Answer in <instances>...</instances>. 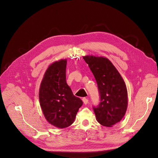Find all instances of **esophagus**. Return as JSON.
Returning <instances> with one entry per match:
<instances>
[{
	"label": "esophagus",
	"mask_w": 158,
	"mask_h": 158,
	"mask_svg": "<svg viewBox=\"0 0 158 158\" xmlns=\"http://www.w3.org/2000/svg\"><path fill=\"white\" fill-rule=\"evenodd\" d=\"M82 101H83V102H84V103L85 105H86V104L88 103V99L87 98H84L82 99Z\"/></svg>",
	"instance_id": "esophagus-1"
}]
</instances>
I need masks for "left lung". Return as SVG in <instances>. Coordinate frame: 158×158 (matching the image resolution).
<instances>
[{"instance_id":"obj_1","label":"left lung","mask_w":158,"mask_h":158,"mask_svg":"<svg viewBox=\"0 0 158 158\" xmlns=\"http://www.w3.org/2000/svg\"><path fill=\"white\" fill-rule=\"evenodd\" d=\"M96 80L101 102L94 107L97 121L111 127L121 121L128 107L127 89L121 75L113 63L104 56H83Z\"/></svg>"}]
</instances>
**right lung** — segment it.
<instances>
[{
    "label": "right lung",
    "instance_id": "1",
    "mask_svg": "<svg viewBox=\"0 0 158 158\" xmlns=\"http://www.w3.org/2000/svg\"><path fill=\"white\" fill-rule=\"evenodd\" d=\"M67 60L60 59L47 69L39 90V99L44 115L49 124L64 128L73 123L83 102L74 95L66 81Z\"/></svg>",
    "mask_w": 158,
    "mask_h": 158
}]
</instances>
